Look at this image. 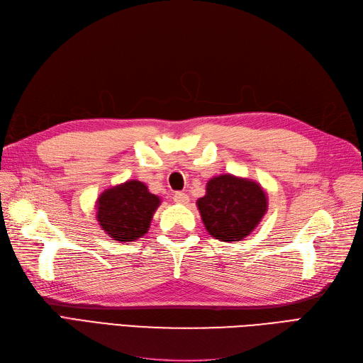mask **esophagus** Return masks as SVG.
Masks as SVG:
<instances>
[{"label":"esophagus","instance_id":"obj_1","mask_svg":"<svg viewBox=\"0 0 363 363\" xmlns=\"http://www.w3.org/2000/svg\"><path fill=\"white\" fill-rule=\"evenodd\" d=\"M172 200L175 203H179V204H188L189 196H188V194H184V192H175L174 196H172Z\"/></svg>","mask_w":363,"mask_h":363}]
</instances>
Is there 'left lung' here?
<instances>
[{
	"mask_svg": "<svg viewBox=\"0 0 363 363\" xmlns=\"http://www.w3.org/2000/svg\"><path fill=\"white\" fill-rule=\"evenodd\" d=\"M196 206L208 235L221 242H238L262 221L268 196L257 182L223 174L207 182Z\"/></svg>",
	"mask_w": 363,
	"mask_h": 363,
	"instance_id": "1",
	"label": "left lung"
}]
</instances>
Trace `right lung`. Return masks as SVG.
<instances>
[{
  "label": "right lung",
  "mask_w": 363,
  "mask_h": 363,
  "mask_svg": "<svg viewBox=\"0 0 363 363\" xmlns=\"http://www.w3.org/2000/svg\"><path fill=\"white\" fill-rule=\"evenodd\" d=\"M159 204L160 199L148 191L145 183L128 180L98 196L96 221L113 240L130 242L148 232Z\"/></svg>",
  "instance_id": "obj_1"
}]
</instances>
